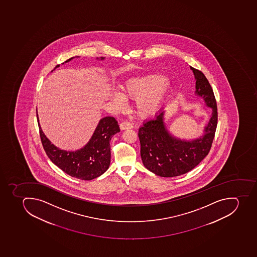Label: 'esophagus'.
<instances>
[{"mask_svg": "<svg viewBox=\"0 0 257 257\" xmlns=\"http://www.w3.org/2000/svg\"><path fill=\"white\" fill-rule=\"evenodd\" d=\"M119 127H120L121 130H131L133 127V124L130 122H127V121H123L119 124Z\"/></svg>", "mask_w": 257, "mask_h": 257, "instance_id": "34e87169", "label": "esophagus"}]
</instances>
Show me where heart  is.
<instances>
[{
    "mask_svg": "<svg viewBox=\"0 0 257 257\" xmlns=\"http://www.w3.org/2000/svg\"><path fill=\"white\" fill-rule=\"evenodd\" d=\"M121 89L114 90L111 101L117 106H123L126 97L135 99V110L141 117H149L157 111L170 90V83L160 74H147L126 79Z\"/></svg>",
    "mask_w": 257,
    "mask_h": 257,
    "instance_id": "b5f03b06",
    "label": "heart"
}]
</instances>
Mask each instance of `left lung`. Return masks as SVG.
Returning <instances> with one entry per match:
<instances>
[{"label": "left lung", "instance_id": "left-lung-1", "mask_svg": "<svg viewBox=\"0 0 257 257\" xmlns=\"http://www.w3.org/2000/svg\"><path fill=\"white\" fill-rule=\"evenodd\" d=\"M196 80L195 94L203 97L211 108V118L204 127V134L192 141L175 138L164 123V110L139 127L141 157L144 166L163 177L181 176L192 170L209 153L217 126V106L211 84L204 74L190 67Z\"/></svg>", "mask_w": 257, "mask_h": 257}]
</instances>
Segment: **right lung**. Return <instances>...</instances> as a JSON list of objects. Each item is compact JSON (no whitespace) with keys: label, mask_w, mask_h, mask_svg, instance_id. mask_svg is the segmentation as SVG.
Wrapping results in <instances>:
<instances>
[{"label":"right lung","mask_w":257,"mask_h":257,"mask_svg":"<svg viewBox=\"0 0 257 257\" xmlns=\"http://www.w3.org/2000/svg\"><path fill=\"white\" fill-rule=\"evenodd\" d=\"M102 59L104 58L101 57V60ZM58 67L59 65H57L55 68ZM37 116L44 150L50 160L64 173L78 179L90 181L107 170L110 163V142L114 134L119 132L118 122L114 117L106 116L100 119L89 143L81 149L67 151L55 147L46 138L40 125L37 110Z\"/></svg>","instance_id":"obj_1"}]
</instances>
